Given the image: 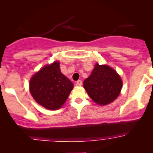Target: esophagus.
Segmentation results:
<instances>
[{"instance_id":"obj_1","label":"esophagus","mask_w":153,"mask_h":153,"mask_svg":"<svg viewBox=\"0 0 153 153\" xmlns=\"http://www.w3.org/2000/svg\"><path fill=\"white\" fill-rule=\"evenodd\" d=\"M82 83V80H78V81L76 82V86H81Z\"/></svg>"}]
</instances>
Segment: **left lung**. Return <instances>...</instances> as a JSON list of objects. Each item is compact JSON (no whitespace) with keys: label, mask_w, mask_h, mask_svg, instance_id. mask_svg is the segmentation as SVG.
Listing matches in <instances>:
<instances>
[{"label":"left lung","mask_w":153,"mask_h":153,"mask_svg":"<svg viewBox=\"0 0 153 153\" xmlns=\"http://www.w3.org/2000/svg\"><path fill=\"white\" fill-rule=\"evenodd\" d=\"M83 86L95 103L104 106L118 97L122 90V80L113 68L96 63L90 76L83 81Z\"/></svg>","instance_id":"8db88e82"}]
</instances>
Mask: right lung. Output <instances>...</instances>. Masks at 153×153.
Segmentation results:
<instances>
[{
  "mask_svg": "<svg viewBox=\"0 0 153 153\" xmlns=\"http://www.w3.org/2000/svg\"><path fill=\"white\" fill-rule=\"evenodd\" d=\"M73 88V82L61 73L58 61L44 66L29 81V91L34 99L50 110L61 108Z\"/></svg>",
  "mask_w": 153,
  "mask_h": 153,
  "instance_id": "add662e5",
  "label": "right lung"
}]
</instances>
